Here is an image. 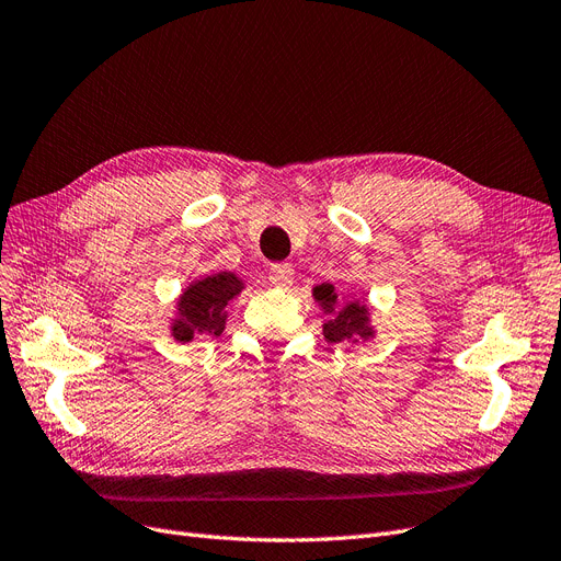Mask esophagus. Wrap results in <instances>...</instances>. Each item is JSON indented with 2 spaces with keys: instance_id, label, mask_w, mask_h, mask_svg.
<instances>
[{
  "instance_id": "34e87169",
  "label": "esophagus",
  "mask_w": 561,
  "mask_h": 561,
  "mask_svg": "<svg viewBox=\"0 0 561 561\" xmlns=\"http://www.w3.org/2000/svg\"><path fill=\"white\" fill-rule=\"evenodd\" d=\"M267 279H270V284L277 286V288H288V286L294 284L296 273H294V267L288 265V263H275V265H270Z\"/></svg>"
}]
</instances>
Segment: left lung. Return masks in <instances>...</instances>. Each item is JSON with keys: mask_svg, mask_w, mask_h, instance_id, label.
<instances>
[{"mask_svg": "<svg viewBox=\"0 0 561 561\" xmlns=\"http://www.w3.org/2000/svg\"><path fill=\"white\" fill-rule=\"evenodd\" d=\"M314 302L323 309L328 317L323 325V337L328 342H369L377 337L375 321H371L369 302L363 298L340 296L333 284H319L312 288Z\"/></svg>", "mask_w": 561, "mask_h": 561, "instance_id": "left-lung-1", "label": "left lung"}]
</instances>
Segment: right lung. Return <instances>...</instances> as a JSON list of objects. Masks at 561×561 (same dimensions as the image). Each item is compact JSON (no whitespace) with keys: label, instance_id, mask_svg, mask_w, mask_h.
<instances>
[{"label":"right lung","instance_id":"1","mask_svg":"<svg viewBox=\"0 0 561 561\" xmlns=\"http://www.w3.org/2000/svg\"><path fill=\"white\" fill-rule=\"evenodd\" d=\"M247 282L231 273L217 270L192 279L175 298L171 317V337L180 344H190L201 335H221L228 321V305L238 300Z\"/></svg>","mask_w":561,"mask_h":561}]
</instances>
